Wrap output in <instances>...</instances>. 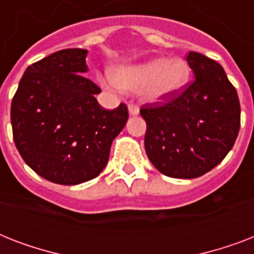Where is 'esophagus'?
Returning <instances> with one entry per match:
<instances>
[{
	"instance_id": "1",
	"label": "esophagus",
	"mask_w": 254,
	"mask_h": 254,
	"mask_svg": "<svg viewBox=\"0 0 254 254\" xmlns=\"http://www.w3.org/2000/svg\"><path fill=\"white\" fill-rule=\"evenodd\" d=\"M127 109H129V115L130 116H137L139 113V108L135 105V104H129L127 105Z\"/></svg>"
}]
</instances>
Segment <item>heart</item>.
<instances>
[{"instance_id": "heart-1", "label": "heart", "mask_w": 254, "mask_h": 254, "mask_svg": "<svg viewBox=\"0 0 254 254\" xmlns=\"http://www.w3.org/2000/svg\"><path fill=\"white\" fill-rule=\"evenodd\" d=\"M191 75L189 63L182 58H154L137 64L121 65L112 75L100 77L105 87L138 91L149 101H161L178 95Z\"/></svg>"}]
</instances>
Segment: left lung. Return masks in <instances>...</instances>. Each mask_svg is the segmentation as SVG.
<instances>
[{"instance_id": "8db88e82", "label": "left lung", "mask_w": 254, "mask_h": 254, "mask_svg": "<svg viewBox=\"0 0 254 254\" xmlns=\"http://www.w3.org/2000/svg\"><path fill=\"white\" fill-rule=\"evenodd\" d=\"M186 61L195 79L171 99L146 104L145 149L150 162L171 178L191 179L225 158L240 130L239 96L217 62L199 53Z\"/></svg>"}]
</instances>
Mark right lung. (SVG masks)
<instances>
[{
    "mask_svg": "<svg viewBox=\"0 0 254 254\" xmlns=\"http://www.w3.org/2000/svg\"><path fill=\"white\" fill-rule=\"evenodd\" d=\"M87 53L61 50L29 65L11 101L19 154L38 175L58 185L97 177L129 117L125 104L108 111L97 103L101 89L83 75Z\"/></svg>",
    "mask_w": 254,
    "mask_h": 254,
    "instance_id": "1",
    "label": "right lung"
}]
</instances>
